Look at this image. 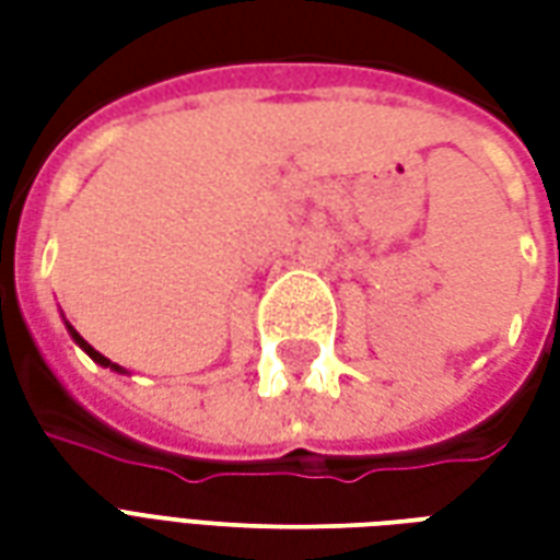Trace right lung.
Listing matches in <instances>:
<instances>
[{
  "label": "right lung",
  "instance_id": "1",
  "mask_svg": "<svg viewBox=\"0 0 560 560\" xmlns=\"http://www.w3.org/2000/svg\"><path fill=\"white\" fill-rule=\"evenodd\" d=\"M66 327H68V336H71V339H74V345H78L80 351H86V353H90V360H92V363H98V365H104V369H110V372H119V375H126V369H122V365L110 363V360H107V357H104V353L95 351V348H92L90 341L83 339V336H80L78 329L71 327V324H68V320H66Z\"/></svg>",
  "mask_w": 560,
  "mask_h": 560
}]
</instances>
